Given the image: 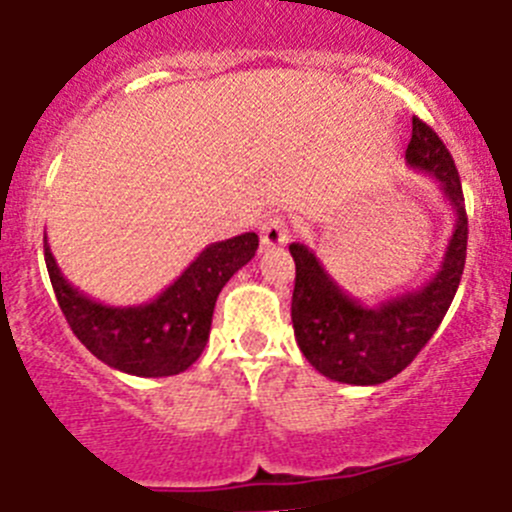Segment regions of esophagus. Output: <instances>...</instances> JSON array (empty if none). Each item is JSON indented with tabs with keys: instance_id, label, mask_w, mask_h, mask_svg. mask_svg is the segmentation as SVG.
Returning <instances> with one entry per match:
<instances>
[{
	"instance_id": "obj_1",
	"label": "esophagus",
	"mask_w": 512,
	"mask_h": 512,
	"mask_svg": "<svg viewBox=\"0 0 512 512\" xmlns=\"http://www.w3.org/2000/svg\"><path fill=\"white\" fill-rule=\"evenodd\" d=\"M260 239H262V247H280L285 245L290 239V229L288 224H285V219H280V216H270V219H265L260 227Z\"/></svg>"
}]
</instances>
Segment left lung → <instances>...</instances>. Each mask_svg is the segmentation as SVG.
<instances>
[{
  "mask_svg": "<svg viewBox=\"0 0 512 512\" xmlns=\"http://www.w3.org/2000/svg\"><path fill=\"white\" fill-rule=\"evenodd\" d=\"M405 163L439 183L457 214L444 260L434 278L418 290L365 306L336 285L316 252L293 242L296 288L290 319L303 357L324 377L347 385H380L411 365L439 329L457 296L467 260V211L457 165L441 137L413 117Z\"/></svg>",
  "mask_w": 512,
  "mask_h": 512,
  "instance_id": "1",
  "label": "left lung"
}]
</instances>
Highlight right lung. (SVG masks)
I'll list each match as a JSON object with an SVG mask.
<instances>
[{
	"instance_id": "add662e5",
	"label": "right lung",
	"mask_w": 512,
	"mask_h": 512,
	"mask_svg": "<svg viewBox=\"0 0 512 512\" xmlns=\"http://www.w3.org/2000/svg\"><path fill=\"white\" fill-rule=\"evenodd\" d=\"M255 232L214 242L168 288L140 306H104L63 278L45 237V265L73 334L104 365L137 377L188 370L209 342L216 298L255 257Z\"/></svg>"
}]
</instances>
